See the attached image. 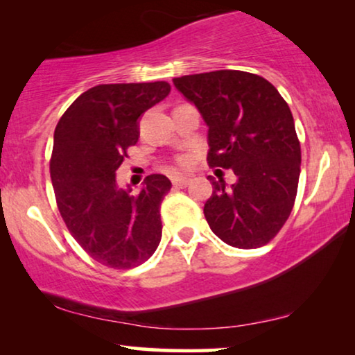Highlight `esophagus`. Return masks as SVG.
<instances>
[{
  "label": "esophagus",
  "mask_w": 355,
  "mask_h": 355,
  "mask_svg": "<svg viewBox=\"0 0 355 355\" xmlns=\"http://www.w3.org/2000/svg\"><path fill=\"white\" fill-rule=\"evenodd\" d=\"M172 183H173L175 188H187L188 185H190V178L175 177V178H172Z\"/></svg>",
  "instance_id": "1"
}]
</instances>
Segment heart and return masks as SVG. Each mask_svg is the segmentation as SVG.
Here are the masks:
<instances>
[{
  "instance_id": "b5f03b06",
  "label": "heart",
  "mask_w": 355,
  "mask_h": 355,
  "mask_svg": "<svg viewBox=\"0 0 355 355\" xmlns=\"http://www.w3.org/2000/svg\"><path fill=\"white\" fill-rule=\"evenodd\" d=\"M188 162H190V160H188V157H180V159H178V164L183 165V167H185V165H188Z\"/></svg>"
}]
</instances>
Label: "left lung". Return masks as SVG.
Returning a JSON list of instances; mask_svg holds the SVG:
<instances>
[{
  "instance_id": "obj_1",
  "label": "left lung",
  "mask_w": 355,
  "mask_h": 355,
  "mask_svg": "<svg viewBox=\"0 0 355 355\" xmlns=\"http://www.w3.org/2000/svg\"><path fill=\"white\" fill-rule=\"evenodd\" d=\"M175 87L207 125V164L232 168L237 182L209 175L205 205L211 230L230 247L258 248L289 219L300 177V143L289 105L271 83L245 71L182 76Z\"/></svg>"
}]
</instances>
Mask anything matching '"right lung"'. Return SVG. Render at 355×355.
<instances>
[{
  "instance_id": "1",
  "label": "right lung",
  "mask_w": 355,
  "mask_h": 355,
  "mask_svg": "<svg viewBox=\"0 0 355 355\" xmlns=\"http://www.w3.org/2000/svg\"><path fill=\"white\" fill-rule=\"evenodd\" d=\"M170 84H101L81 94L55 128L50 175L69 234L96 261L130 269L148 261L162 237L160 205L172 188L148 175L138 195L115 172L139 138V116L164 101Z\"/></svg>"
}]
</instances>
